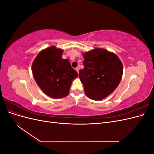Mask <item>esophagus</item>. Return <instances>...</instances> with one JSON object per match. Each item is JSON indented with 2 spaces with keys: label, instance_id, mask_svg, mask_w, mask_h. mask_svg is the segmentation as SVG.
Masks as SVG:
<instances>
[{
  "label": "esophagus",
  "instance_id": "1",
  "mask_svg": "<svg viewBox=\"0 0 154 154\" xmlns=\"http://www.w3.org/2000/svg\"><path fill=\"white\" fill-rule=\"evenodd\" d=\"M79 69H80V68H79L78 67H76V68H75V70H76V71H77V72H79Z\"/></svg>",
  "mask_w": 154,
  "mask_h": 154
}]
</instances>
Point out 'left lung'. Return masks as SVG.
Instances as JSON below:
<instances>
[{
  "label": "left lung",
  "instance_id": "left-lung-1",
  "mask_svg": "<svg viewBox=\"0 0 154 154\" xmlns=\"http://www.w3.org/2000/svg\"><path fill=\"white\" fill-rule=\"evenodd\" d=\"M82 54L84 68L79 71V78L85 94L91 100H103L119 84L122 62L116 54L103 48H95Z\"/></svg>",
  "mask_w": 154,
  "mask_h": 154
}]
</instances>
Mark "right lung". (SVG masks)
<instances>
[{"mask_svg":"<svg viewBox=\"0 0 154 154\" xmlns=\"http://www.w3.org/2000/svg\"><path fill=\"white\" fill-rule=\"evenodd\" d=\"M63 49L51 46L41 51L32 64L35 80L46 95L52 98L67 96L73 80L78 76L69 60L62 58Z\"/></svg>","mask_w":154,"mask_h":154,"instance_id":"add662e5","label":"right lung"}]
</instances>
